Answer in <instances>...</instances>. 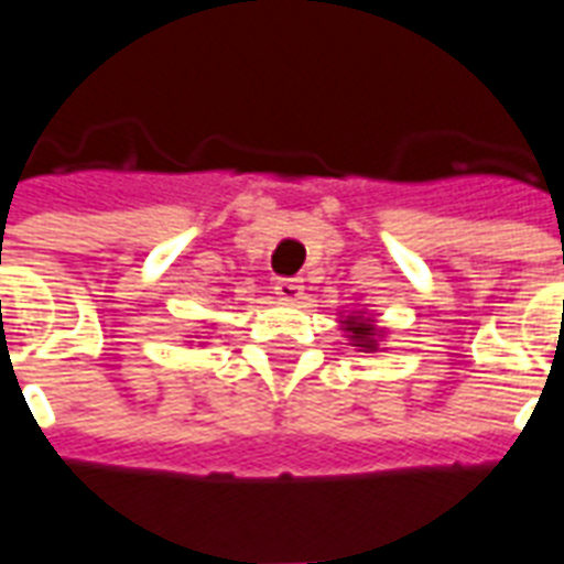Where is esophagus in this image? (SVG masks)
Segmentation results:
<instances>
[{"instance_id":"esophagus-1","label":"esophagus","mask_w":564,"mask_h":564,"mask_svg":"<svg viewBox=\"0 0 564 564\" xmlns=\"http://www.w3.org/2000/svg\"><path fill=\"white\" fill-rule=\"evenodd\" d=\"M274 295L281 301H299L304 295V286H301L299 278H281V281H274Z\"/></svg>"}]
</instances>
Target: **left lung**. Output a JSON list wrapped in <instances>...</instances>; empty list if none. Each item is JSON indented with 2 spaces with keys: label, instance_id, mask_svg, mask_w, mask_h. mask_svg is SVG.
Wrapping results in <instances>:
<instances>
[{
  "label": "left lung",
  "instance_id": "obj_1",
  "mask_svg": "<svg viewBox=\"0 0 564 564\" xmlns=\"http://www.w3.org/2000/svg\"><path fill=\"white\" fill-rule=\"evenodd\" d=\"M345 325V330H348V334H351V339H354V345H360V348H369V351H375V345H377V330L375 327H371V322L369 318H357V316H348L343 322Z\"/></svg>",
  "mask_w": 564,
  "mask_h": 564
}]
</instances>
